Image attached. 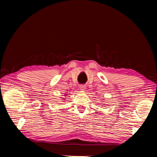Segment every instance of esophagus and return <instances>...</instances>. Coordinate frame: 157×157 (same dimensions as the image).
Instances as JSON below:
<instances>
[{"label": "esophagus", "instance_id": "esophagus-1", "mask_svg": "<svg viewBox=\"0 0 157 157\" xmlns=\"http://www.w3.org/2000/svg\"><path fill=\"white\" fill-rule=\"evenodd\" d=\"M79 88H80V89L81 90H84L85 89H86V86H85L84 85H80Z\"/></svg>", "mask_w": 157, "mask_h": 157}]
</instances>
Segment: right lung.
I'll use <instances>...</instances> for the list:
<instances>
[{"instance_id":"obj_1","label":"right lung","mask_w":157,"mask_h":157,"mask_svg":"<svg viewBox=\"0 0 157 157\" xmlns=\"http://www.w3.org/2000/svg\"><path fill=\"white\" fill-rule=\"evenodd\" d=\"M65 96H66V95H65Z\"/></svg>"}]
</instances>
